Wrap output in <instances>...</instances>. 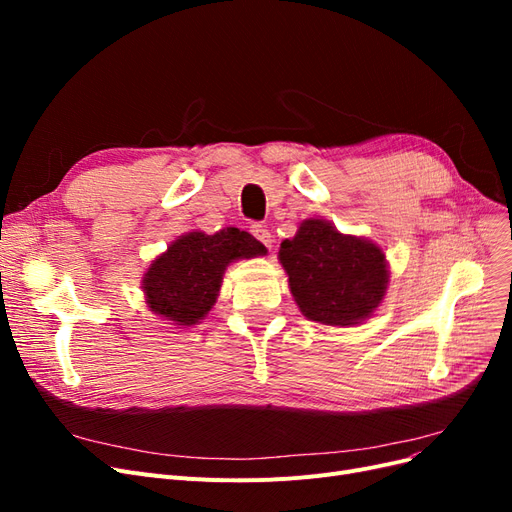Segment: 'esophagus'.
<instances>
[{"mask_svg":"<svg viewBox=\"0 0 512 512\" xmlns=\"http://www.w3.org/2000/svg\"><path fill=\"white\" fill-rule=\"evenodd\" d=\"M252 235H254L262 245H267V247H271V245H273V235H271V232L267 230V226L254 224V226H252Z\"/></svg>","mask_w":512,"mask_h":512,"instance_id":"34e87169","label":"esophagus"}]
</instances>
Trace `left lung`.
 <instances>
[{
	"label": "left lung",
	"instance_id": "8db88e82",
	"mask_svg": "<svg viewBox=\"0 0 512 512\" xmlns=\"http://www.w3.org/2000/svg\"><path fill=\"white\" fill-rule=\"evenodd\" d=\"M280 262L301 312L331 327L374 314L389 282L380 247L322 220H305L294 239L282 243Z\"/></svg>",
	"mask_w": 512,
	"mask_h": 512
}]
</instances>
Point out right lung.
I'll use <instances>...</instances> for the list:
<instances>
[{"instance_id":"obj_1","label":"right lung","mask_w":512,"mask_h":512,"mask_svg":"<svg viewBox=\"0 0 512 512\" xmlns=\"http://www.w3.org/2000/svg\"><path fill=\"white\" fill-rule=\"evenodd\" d=\"M265 252V245L250 232L232 226L215 235H183L145 273L143 290L151 312L183 327L196 324L218 299L222 273L230 262Z\"/></svg>"}]
</instances>
